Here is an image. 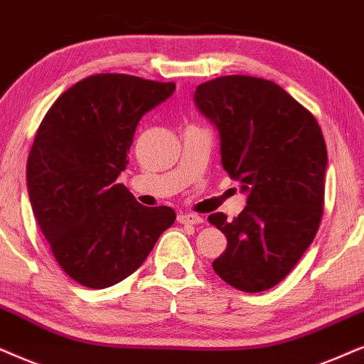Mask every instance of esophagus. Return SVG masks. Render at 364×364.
Listing matches in <instances>:
<instances>
[{
	"instance_id": "1",
	"label": "esophagus",
	"mask_w": 364,
	"mask_h": 364,
	"mask_svg": "<svg viewBox=\"0 0 364 364\" xmlns=\"http://www.w3.org/2000/svg\"><path fill=\"white\" fill-rule=\"evenodd\" d=\"M178 222L181 225H200L201 222H203V218L196 213H179Z\"/></svg>"
}]
</instances>
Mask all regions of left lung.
Listing matches in <instances>:
<instances>
[{
    "instance_id": "obj_1",
    "label": "left lung",
    "mask_w": 364,
    "mask_h": 364,
    "mask_svg": "<svg viewBox=\"0 0 364 364\" xmlns=\"http://www.w3.org/2000/svg\"><path fill=\"white\" fill-rule=\"evenodd\" d=\"M195 104L218 129L223 169L247 193L232 222L225 213L208 216L227 237L213 270L238 291H267L287 277L319 228L328 166L323 131L282 87L257 77L205 82Z\"/></svg>"
}]
</instances>
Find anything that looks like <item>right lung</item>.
<instances>
[{"mask_svg": "<svg viewBox=\"0 0 364 364\" xmlns=\"http://www.w3.org/2000/svg\"><path fill=\"white\" fill-rule=\"evenodd\" d=\"M174 82L99 73L50 107L26 164L31 208L68 277L90 289L121 282L151 254L176 213L137 203L121 183L141 117L173 95Z\"/></svg>", "mask_w": 364, "mask_h": 364, "instance_id": "1", "label": "right lung"}]
</instances>
